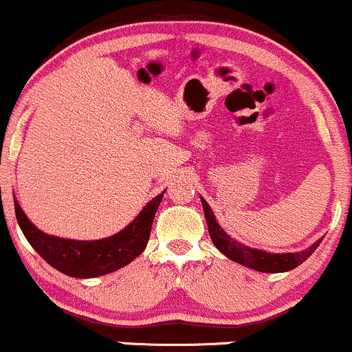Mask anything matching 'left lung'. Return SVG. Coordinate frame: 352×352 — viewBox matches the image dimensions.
Returning <instances> with one entry per match:
<instances>
[{
  "instance_id": "obj_1",
  "label": "left lung",
  "mask_w": 352,
  "mask_h": 352,
  "mask_svg": "<svg viewBox=\"0 0 352 352\" xmlns=\"http://www.w3.org/2000/svg\"><path fill=\"white\" fill-rule=\"evenodd\" d=\"M202 207L204 214H206V220L208 226V234H210L212 242L217 247L220 252L226 257H229L230 261L237 262V264L245 265V267H250L254 270H258V272H287V270L296 269L297 265L302 264L306 258L318 249L320 241L312 244L309 249L300 250V252H285V254H270L265 252V250L252 249V247H247L241 242L234 241L230 235L223 232L222 227L219 226V222L215 220L214 212L208 207L206 199H202Z\"/></svg>"
}]
</instances>
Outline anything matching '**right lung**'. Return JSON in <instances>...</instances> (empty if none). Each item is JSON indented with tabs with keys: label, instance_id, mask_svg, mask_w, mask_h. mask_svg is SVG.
I'll return each instance as SVG.
<instances>
[{
	"label": "right lung",
	"instance_id": "obj_1",
	"mask_svg": "<svg viewBox=\"0 0 352 352\" xmlns=\"http://www.w3.org/2000/svg\"><path fill=\"white\" fill-rule=\"evenodd\" d=\"M164 194L165 192H162L160 195L153 197L125 229L100 241H73L41 232L30 222L16 199L14 214L26 241L52 267L69 277L88 279L125 267L144 252L152 230L153 217Z\"/></svg>",
	"mask_w": 352,
	"mask_h": 352
}]
</instances>
